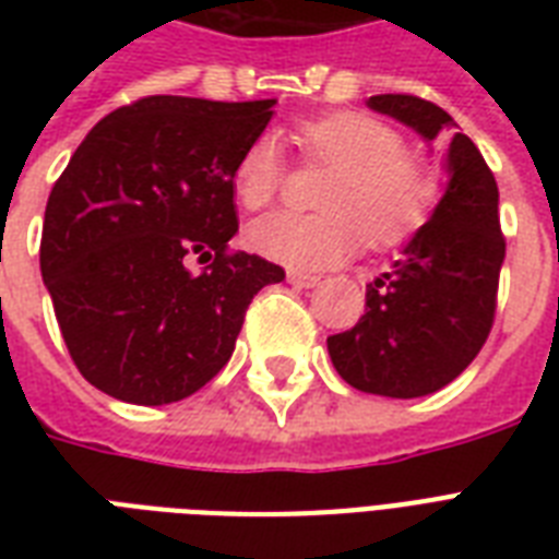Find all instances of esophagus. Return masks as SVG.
I'll use <instances>...</instances> for the list:
<instances>
[{"mask_svg":"<svg viewBox=\"0 0 559 559\" xmlns=\"http://www.w3.org/2000/svg\"><path fill=\"white\" fill-rule=\"evenodd\" d=\"M287 281L296 289H310L316 287L322 278H319V275H305V272H287Z\"/></svg>","mask_w":559,"mask_h":559,"instance_id":"obj_1","label":"esophagus"}]
</instances>
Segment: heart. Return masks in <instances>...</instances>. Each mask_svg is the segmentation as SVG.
<instances>
[{"label":"heart","instance_id":"obj_1","mask_svg":"<svg viewBox=\"0 0 559 559\" xmlns=\"http://www.w3.org/2000/svg\"><path fill=\"white\" fill-rule=\"evenodd\" d=\"M301 151L336 168L322 193L324 214L272 211L249 226V246L266 261L296 272L345 263L366 243L385 249L424 226L438 197L424 162L403 153V135L366 112H331L298 124ZM284 153L275 135L246 144L235 168V197L246 209H263L284 186Z\"/></svg>","mask_w":559,"mask_h":559}]
</instances>
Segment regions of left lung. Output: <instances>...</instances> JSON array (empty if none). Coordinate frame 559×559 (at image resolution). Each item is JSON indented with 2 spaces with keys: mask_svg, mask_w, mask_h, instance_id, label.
Here are the masks:
<instances>
[{
  "mask_svg": "<svg viewBox=\"0 0 559 559\" xmlns=\"http://www.w3.org/2000/svg\"><path fill=\"white\" fill-rule=\"evenodd\" d=\"M373 112L412 127L426 144L452 135L447 186L389 272L366 287V316L328 340L333 368L380 397H426L476 359L493 328L504 263L499 188L450 112L415 95H373Z\"/></svg>",
  "mask_w": 559,
  "mask_h": 559,
  "instance_id": "1",
  "label": "left lung"
}]
</instances>
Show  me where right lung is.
<instances>
[{
    "label": "right lung",
    "instance_id": "obj_1",
    "mask_svg": "<svg viewBox=\"0 0 559 559\" xmlns=\"http://www.w3.org/2000/svg\"><path fill=\"white\" fill-rule=\"evenodd\" d=\"M275 98L153 95L92 127L48 193L39 270L78 371L135 406L191 397L284 270L228 254L235 168ZM191 260L209 262L200 276Z\"/></svg>",
    "mask_w": 559,
    "mask_h": 559
}]
</instances>
